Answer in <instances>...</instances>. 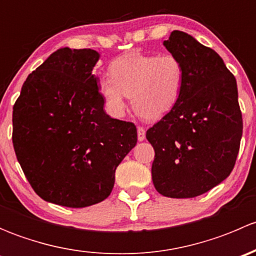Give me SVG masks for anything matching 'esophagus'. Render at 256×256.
<instances>
[{"label": "esophagus", "instance_id": "obj_1", "mask_svg": "<svg viewBox=\"0 0 256 256\" xmlns=\"http://www.w3.org/2000/svg\"><path fill=\"white\" fill-rule=\"evenodd\" d=\"M144 138H146V130H144L142 126H138V141H144Z\"/></svg>", "mask_w": 256, "mask_h": 256}]
</instances>
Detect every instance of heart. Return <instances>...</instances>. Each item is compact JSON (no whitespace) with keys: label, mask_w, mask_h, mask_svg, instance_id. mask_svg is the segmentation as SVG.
Here are the masks:
<instances>
[{"label":"heart","mask_w":256,"mask_h":256,"mask_svg":"<svg viewBox=\"0 0 256 256\" xmlns=\"http://www.w3.org/2000/svg\"><path fill=\"white\" fill-rule=\"evenodd\" d=\"M110 78L100 82V92L114 115L126 112V96L134 110L147 120H157L171 112L184 86L182 60L171 53H130L112 62Z\"/></svg>","instance_id":"1"}]
</instances>
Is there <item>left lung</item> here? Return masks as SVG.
Segmentation results:
<instances>
[{
	"label": "left lung",
	"instance_id": "obj_1",
	"mask_svg": "<svg viewBox=\"0 0 256 256\" xmlns=\"http://www.w3.org/2000/svg\"><path fill=\"white\" fill-rule=\"evenodd\" d=\"M164 44L182 60L186 80L174 109L146 132L152 180L164 197L193 198L233 171L242 135L238 88L219 54L192 36L174 30Z\"/></svg>",
	"mask_w": 256,
	"mask_h": 256
}]
</instances>
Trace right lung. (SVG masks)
I'll use <instances>...</instances> for the list:
<instances>
[{
	"instance_id": "obj_1",
	"label": "right lung",
	"mask_w": 256,
	"mask_h": 256,
	"mask_svg": "<svg viewBox=\"0 0 256 256\" xmlns=\"http://www.w3.org/2000/svg\"><path fill=\"white\" fill-rule=\"evenodd\" d=\"M99 53L62 48L28 76L14 105L12 142L42 200L84 208L106 200L116 167L138 142L134 122L104 112Z\"/></svg>"
}]
</instances>
